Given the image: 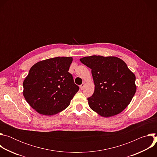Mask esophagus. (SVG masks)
I'll return each instance as SVG.
<instances>
[{"label": "esophagus", "mask_w": 157, "mask_h": 157, "mask_svg": "<svg viewBox=\"0 0 157 157\" xmlns=\"http://www.w3.org/2000/svg\"><path fill=\"white\" fill-rule=\"evenodd\" d=\"M84 86H85V83H84H84H82V84L80 86V89H81V90H82V89H84Z\"/></svg>", "instance_id": "1"}]
</instances>
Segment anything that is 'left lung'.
<instances>
[{
  "label": "left lung",
  "mask_w": 157,
  "mask_h": 157,
  "mask_svg": "<svg viewBox=\"0 0 157 157\" xmlns=\"http://www.w3.org/2000/svg\"><path fill=\"white\" fill-rule=\"evenodd\" d=\"M79 60L91 69L95 85L93 96L87 98L90 108L104 117L121 113L136 92L135 75L116 56L93 55Z\"/></svg>",
  "instance_id": "obj_1"
}]
</instances>
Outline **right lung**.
Returning a JSON list of instances; mask_svg holds the SVG:
<instances>
[{
	"label": "right lung",
	"mask_w": 157,
	"mask_h": 157,
	"mask_svg": "<svg viewBox=\"0 0 157 157\" xmlns=\"http://www.w3.org/2000/svg\"><path fill=\"white\" fill-rule=\"evenodd\" d=\"M72 61V57L52 58L40 61L30 68L23 82V94L38 113L55 115L70 105L79 90L68 72Z\"/></svg>",
	"instance_id": "right-lung-1"
}]
</instances>
